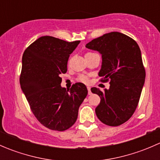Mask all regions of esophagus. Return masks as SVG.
<instances>
[{
    "label": "esophagus",
    "instance_id": "34e87169",
    "mask_svg": "<svg viewBox=\"0 0 160 160\" xmlns=\"http://www.w3.org/2000/svg\"><path fill=\"white\" fill-rule=\"evenodd\" d=\"M88 94L90 95L92 93H91V90H90V87H88Z\"/></svg>",
    "mask_w": 160,
    "mask_h": 160
}]
</instances>
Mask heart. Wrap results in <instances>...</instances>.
I'll use <instances>...</instances> for the list:
<instances>
[{"mask_svg":"<svg viewBox=\"0 0 160 160\" xmlns=\"http://www.w3.org/2000/svg\"><path fill=\"white\" fill-rule=\"evenodd\" d=\"M89 53V52H88ZM79 80L81 82H83V83H88V77H87V76L85 75H80V77H79Z\"/></svg>","mask_w":160,"mask_h":160,"instance_id":"heart-1","label":"heart"}]
</instances>
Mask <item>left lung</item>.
Wrapping results in <instances>:
<instances>
[{"mask_svg": "<svg viewBox=\"0 0 160 160\" xmlns=\"http://www.w3.org/2000/svg\"><path fill=\"white\" fill-rule=\"evenodd\" d=\"M101 55L102 63L98 75L108 81L109 89L102 92L92 88L101 98L95 109L101 122L109 126L125 123L135 112L146 79L141 50L128 35L112 32L94 38L86 45Z\"/></svg>", "mask_w": 160, "mask_h": 160, "instance_id": "8db88e82", "label": "left lung"}]
</instances>
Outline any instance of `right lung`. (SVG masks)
Listing matches in <instances>:
<instances>
[{"label": "right lung", "mask_w": 160, "mask_h": 160, "mask_svg": "<svg viewBox=\"0 0 160 160\" xmlns=\"http://www.w3.org/2000/svg\"><path fill=\"white\" fill-rule=\"evenodd\" d=\"M80 42L42 36L22 56L21 88L34 115L49 129L62 132L70 128L88 95L87 87L82 83H75L70 90L60 85L59 76L67 72L70 55Z\"/></svg>", "instance_id": "right-lung-1"}]
</instances>
